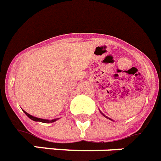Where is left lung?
<instances>
[{
	"label": "left lung",
	"instance_id": "left-lung-1",
	"mask_svg": "<svg viewBox=\"0 0 161 161\" xmlns=\"http://www.w3.org/2000/svg\"><path fill=\"white\" fill-rule=\"evenodd\" d=\"M100 113H101V114H102V115H103L104 117H106V118H107V117H106V115L104 114H103V113H102V112H101V111H100ZM110 120H112V119H110ZM112 121H113V120H112Z\"/></svg>",
	"mask_w": 161,
	"mask_h": 161
}]
</instances>
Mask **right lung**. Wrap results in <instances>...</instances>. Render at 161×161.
<instances>
[{
	"label": "right lung",
	"mask_w": 161,
	"mask_h": 161,
	"mask_svg": "<svg viewBox=\"0 0 161 161\" xmlns=\"http://www.w3.org/2000/svg\"><path fill=\"white\" fill-rule=\"evenodd\" d=\"M24 113L26 114V116H27L29 119H31V120L33 121H35V122H41V123H54V122H55L56 120H58L59 119H52V120H48V119H39V118H36V117H34V116H32V115L29 114L28 113H26V112L25 111V110H23Z\"/></svg>",
	"instance_id": "1"
}]
</instances>
